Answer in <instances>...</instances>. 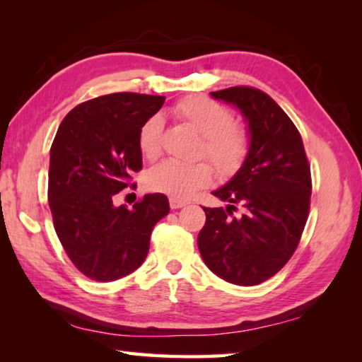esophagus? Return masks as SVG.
Wrapping results in <instances>:
<instances>
[{
    "mask_svg": "<svg viewBox=\"0 0 362 362\" xmlns=\"http://www.w3.org/2000/svg\"><path fill=\"white\" fill-rule=\"evenodd\" d=\"M169 204H170V209H180V207L187 206L188 203H187V201H182V199L170 198V199H169Z\"/></svg>",
    "mask_w": 362,
    "mask_h": 362,
    "instance_id": "34e87169",
    "label": "esophagus"
}]
</instances>
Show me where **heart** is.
Listing matches in <instances>:
<instances>
[{
  "label": "heart",
  "instance_id": "b5f03b06",
  "mask_svg": "<svg viewBox=\"0 0 362 362\" xmlns=\"http://www.w3.org/2000/svg\"><path fill=\"white\" fill-rule=\"evenodd\" d=\"M174 113L204 137V153L223 174L241 166L249 150V139L240 127L231 126V113L203 95H189L174 107ZM163 121L159 116L144 122L139 132V150L146 159L158 156ZM212 168L207 163L163 161L146 174V187L153 192L187 199L194 189L209 185Z\"/></svg>",
  "mask_w": 362,
  "mask_h": 362
}]
</instances>
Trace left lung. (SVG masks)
<instances>
[{
    "mask_svg": "<svg viewBox=\"0 0 362 362\" xmlns=\"http://www.w3.org/2000/svg\"><path fill=\"white\" fill-rule=\"evenodd\" d=\"M211 97L241 113L249 150L235 175L212 192L226 207H204L198 247L218 278L255 286L276 274L297 249L310 209L308 159L297 127L265 93L236 86ZM236 205L240 216H232Z\"/></svg>",
    "mask_w": 362,
    "mask_h": 362,
    "instance_id": "1",
    "label": "left lung"
}]
</instances>
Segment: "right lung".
Here are the masks:
<instances>
[{
    "label": "right lung",
    "mask_w": 362,
    "mask_h": 362,
    "mask_svg": "<svg viewBox=\"0 0 362 362\" xmlns=\"http://www.w3.org/2000/svg\"><path fill=\"white\" fill-rule=\"evenodd\" d=\"M166 97L116 93L71 110L60 122L49 161V207L66 255L86 276L119 279L142 265L150 236L169 214L163 193L131 209L115 194L142 169L139 132Z\"/></svg>",
    "instance_id": "add662e5"
}]
</instances>
